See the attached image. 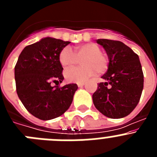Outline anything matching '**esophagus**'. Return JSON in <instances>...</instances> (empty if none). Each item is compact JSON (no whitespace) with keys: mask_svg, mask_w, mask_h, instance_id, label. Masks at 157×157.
<instances>
[{"mask_svg":"<svg viewBox=\"0 0 157 157\" xmlns=\"http://www.w3.org/2000/svg\"><path fill=\"white\" fill-rule=\"evenodd\" d=\"M77 85H78V87H82V86H83L85 85V82H78Z\"/></svg>","mask_w":157,"mask_h":157,"instance_id":"34e87169","label":"esophagus"}]
</instances>
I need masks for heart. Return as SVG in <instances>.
I'll list each match as a JSON object with an SVG mask.
<instances>
[{"label":"heart","instance_id":"heart-1","mask_svg":"<svg viewBox=\"0 0 157 157\" xmlns=\"http://www.w3.org/2000/svg\"><path fill=\"white\" fill-rule=\"evenodd\" d=\"M101 52L100 46L95 43H86L75 48V52L69 46L60 51L59 55V63L63 67H68L75 64L77 57H84L81 63L83 66L74 67L67 69L64 77L71 82H82L98 73H102L108 68L109 59Z\"/></svg>","mask_w":157,"mask_h":157}]
</instances>
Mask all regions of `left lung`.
<instances>
[{
    "label": "left lung",
    "instance_id": "obj_1",
    "mask_svg": "<svg viewBox=\"0 0 157 157\" xmlns=\"http://www.w3.org/2000/svg\"><path fill=\"white\" fill-rule=\"evenodd\" d=\"M109 56L108 71L93 94L94 106L104 116L120 119L128 116L139 102L144 75L139 57L119 41L98 39Z\"/></svg>",
    "mask_w": 157,
    "mask_h": 157
}]
</instances>
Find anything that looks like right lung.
<instances>
[{
  "label": "right lung",
  "instance_id": "1",
  "mask_svg": "<svg viewBox=\"0 0 157 157\" xmlns=\"http://www.w3.org/2000/svg\"><path fill=\"white\" fill-rule=\"evenodd\" d=\"M70 43L44 37L25 47L18 58L15 67L18 97L30 114L40 120L59 117L72 103L78 86H58L63 80L59 52ZM52 82L56 86L52 87Z\"/></svg>",
  "mask_w": 157,
  "mask_h": 157
}]
</instances>
